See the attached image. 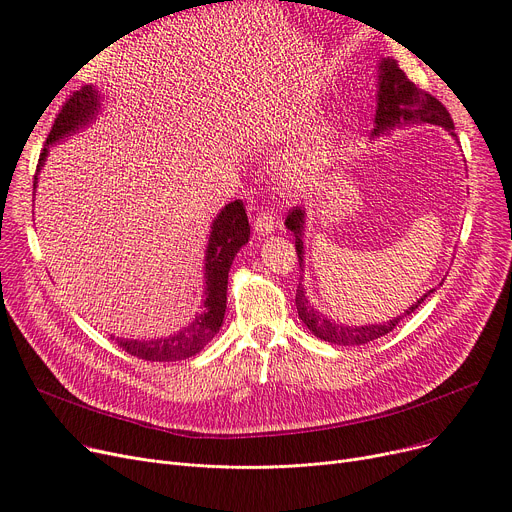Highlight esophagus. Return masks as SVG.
<instances>
[{
  "label": "esophagus",
  "mask_w": 512,
  "mask_h": 512,
  "mask_svg": "<svg viewBox=\"0 0 512 512\" xmlns=\"http://www.w3.org/2000/svg\"><path fill=\"white\" fill-rule=\"evenodd\" d=\"M274 218H272V213L270 211H261L257 218L253 220V226H255V232L259 234V236H267V234H272L274 232Z\"/></svg>",
  "instance_id": "esophagus-1"
}]
</instances>
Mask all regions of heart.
I'll return each mask as SVG.
<instances>
[{
  "label": "heart",
  "mask_w": 512,
  "mask_h": 512,
  "mask_svg": "<svg viewBox=\"0 0 512 512\" xmlns=\"http://www.w3.org/2000/svg\"><path fill=\"white\" fill-rule=\"evenodd\" d=\"M315 118L313 107H301V110L286 114L274 126L267 130V139H290L294 134L303 132ZM336 130L332 126H324L319 132L297 151L284 168V184L290 191L307 193L321 184L326 178L332 159L336 153Z\"/></svg>",
  "instance_id": "heart-1"
}]
</instances>
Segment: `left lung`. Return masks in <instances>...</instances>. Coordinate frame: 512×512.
<instances>
[{
  "instance_id": "left-lung-1",
  "label": "left lung",
  "mask_w": 512,
  "mask_h": 512,
  "mask_svg": "<svg viewBox=\"0 0 512 512\" xmlns=\"http://www.w3.org/2000/svg\"><path fill=\"white\" fill-rule=\"evenodd\" d=\"M380 76H378V107H375V128H373V137H380V134L396 128V126H407V124H436L448 130L452 137L454 134V124L448 114L446 107L427 91L419 89L415 83L405 76L396 64V60L382 58L380 62ZM286 228L294 234V247H297L299 255V265L301 270L305 267V247H303V236H305V209L294 207L286 215ZM436 288L427 290L423 297L411 305L405 313L384 321V324H371V326H346L338 324V321L328 319L324 313H319L309 299L305 297V288L299 284L297 288V311L299 317L303 319V324L321 340L340 344V346H359L367 344L371 340H378L380 336L390 334L402 319L411 315L427 297L432 294Z\"/></svg>"
}]
</instances>
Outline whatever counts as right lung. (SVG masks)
<instances>
[{
  "instance_id": "obj_1",
  "label": "right lung",
  "mask_w": 512,
  "mask_h": 512,
  "mask_svg": "<svg viewBox=\"0 0 512 512\" xmlns=\"http://www.w3.org/2000/svg\"><path fill=\"white\" fill-rule=\"evenodd\" d=\"M101 107L99 93L89 85L76 91L64 105L53 122L47 143L39 155L37 174L45 164V157L49 153V145L62 141L68 134L87 126L95 120ZM37 186V176L35 184ZM251 226L245 205L240 199L228 203L218 218L211 224L209 242L205 251V299L201 311L195 315L191 324L184 326L180 332H174L164 338L153 340H130V338H116L118 346L132 357H139L145 361H182L188 357H195L201 348L220 332L224 324L226 313V290H228V272L234 261V255L240 247L249 242ZM114 338V336H112Z\"/></svg>"
}]
</instances>
